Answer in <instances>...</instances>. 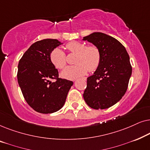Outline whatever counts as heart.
I'll return each instance as SVG.
<instances>
[{
  "mask_svg": "<svg viewBox=\"0 0 150 150\" xmlns=\"http://www.w3.org/2000/svg\"><path fill=\"white\" fill-rule=\"evenodd\" d=\"M66 48L71 53L76 54L74 65H70L63 69L61 76L67 79L74 80L90 72L96 70L101 59L100 50L97 46H88L79 42H71L66 45ZM51 62L55 67L59 69L66 65V56L63 50L54 48L50 54Z\"/></svg>",
  "mask_w": 150,
  "mask_h": 150,
  "instance_id": "1",
  "label": "heart"
}]
</instances>
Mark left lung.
<instances>
[{
    "label": "left lung",
    "instance_id": "8db88e82",
    "mask_svg": "<svg viewBox=\"0 0 150 150\" xmlns=\"http://www.w3.org/2000/svg\"><path fill=\"white\" fill-rule=\"evenodd\" d=\"M100 50L101 59L93 74L87 78L83 93L86 103L93 109H105L122 99L132 74L130 57L125 47L108 35L95 32L84 37Z\"/></svg>",
    "mask_w": 150,
    "mask_h": 150
}]
</instances>
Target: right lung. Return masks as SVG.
<instances>
[{"instance_id":"1","label":"right lung","mask_w":150,"mask_h":150,"mask_svg":"<svg viewBox=\"0 0 150 150\" xmlns=\"http://www.w3.org/2000/svg\"><path fill=\"white\" fill-rule=\"evenodd\" d=\"M59 41L45 39L33 44L18 66V82L28 105L40 113H52L64 105L73 82L59 78V71L50 59ZM52 79L56 81L52 83Z\"/></svg>"}]
</instances>
